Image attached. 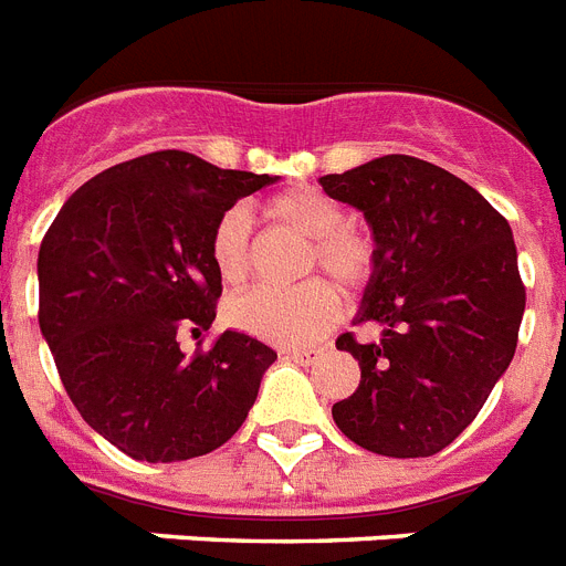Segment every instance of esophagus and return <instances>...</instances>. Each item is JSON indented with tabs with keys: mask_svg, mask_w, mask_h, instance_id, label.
I'll use <instances>...</instances> for the list:
<instances>
[{
	"mask_svg": "<svg viewBox=\"0 0 566 566\" xmlns=\"http://www.w3.org/2000/svg\"><path fill=\"white\" fill-rule=\"evenodd\" d=\"M322 356V350L316 348H296V350H287V359H293V363L298 365H313L316 359Z\"/></svg>",
	"mask_w": 566,
	"mask_h": 566,
	"instance_id": "esophagus-1",
	"label": "esophagus"
}]
</instances>
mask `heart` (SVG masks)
Here are the masks:
<instances>
[{
  "label": "heart",
  "mask_w": 566,
  "mask_h": 566,
  "mask_svg": "<svg viewBox=\"0 0 566 566\" xmlns=\"http://www.w3.org/2000/svg\"><path fill=\"white\" fill-rule=\"evenodd\" d=\"M273 221L307 239L302 273H322L345 293H359L377 273V244L365 230L345 224V210L313 187L273 195L264 203ZM250 216L232 207L218 218L210 255L227 284L244 282L253 261ZM224 316L235 331L275 345H305L322 336L339 316V296L325 279H305L293 287H247L227 298Z\"/></svg>",
  "instance_id": "1"
}]
</instances>
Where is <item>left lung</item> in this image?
<instances>
[{
  "mask_svg": "<svg viewBox=\"0 0 566 566\" xmlns=\"http://www.w3.org/2000/svg\"><path fill=\"white\" fill-rule=\"evenodd\" d=\"M322 189L363 210L377 273L359 325L342 334L359 386L331 415L348 440L386 458H431L478 417L510 368L526 287L506 218L458 175L411 155H382Z\"/></svg>",
  "mask_w": 566,
  "mask_h": 566,
  "instance_id": "obj_1",
  "label": "left lung"
}]
</instances>
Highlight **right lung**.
<instances>
[{
  "label": "right lung",
  "instance_id": "1",
  "mask_svg": "<svg viewBox=\"0 0 566 566\" xmlns=\"http://www.w3.org/2000/svg\"><path fill=\"white\" fill-rule=\"evenodd\" d=\"M270 180L151 151L85 180L51 221L36 261L42 336L83 420L129 458H201L253 408L273 348L224 331L187 356L178 336L216 319L218 218Z\"/></svg>",
  "mask_w": 566,
  "mask_h": 566
}]
</instances>
